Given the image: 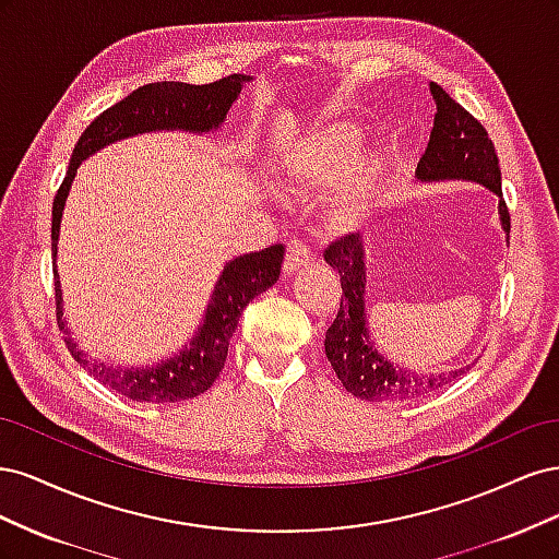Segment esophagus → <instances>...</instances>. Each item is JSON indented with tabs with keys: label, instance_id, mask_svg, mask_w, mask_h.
I'll use <instances>...</instances> for the list:
<instances>
[{
	"label": "esophagus",
	"instance_id": "1",
	"mask_svg": "<svg viewBox=\"0 0 559 559\" xmlns=\"http://www.w3.org/2000/svg\"><path fill=\"white\" fill-rule=\"evenodd\" d=\"M312 261L310 249L302 245V240H292L289 247H286V257H284V273L294 275L296 270H300L302 265H308Z\"/></svg>",
	"mask_w": 559,
	"mask_h": 559
}]
</instances>
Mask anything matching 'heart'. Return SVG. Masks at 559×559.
<instances>
[{
    "label": "heart",
    "mask_w": 559,
    "mask_h": 559,
    "mask_svg": "<svg viewBox=\"0 0 559 559\" xmlns=\"http://www.w3.org/2000/svg\"><path fill=\"white\" fill-rule=\"evenodd\" d=\"M361 134L357 126L333 123L312 132L280 158L282 181L292 191L326 189L341 181L326 205V224L333 233L359 230L384 191V160L357 158Z\"/></svg>",
    "instance_id": "b5f03b06"
}]
</instances>
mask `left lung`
Wrapping results in <instances>:
<instances>
[{
	"instance_id": "left-lung-1",
	"label": "left lung",
	"mask_w": 559,
	"mask_h": 559,
	"mask_svg": "<svg viewBox=\"0 0 559 559\" xmlns=\"http://www.w3.org/2000/svg\"><path fill=\"white\" fill-rule=\"evenodd\" d=\"M436 103L433 128L429 144L417 163L419 181L464 179L483 183L499 195V218L506 235L511 233L509 207L501 198V170L492 140L487 130L462 105L438 86L429 83ZM326 263L341 273V310L326 331V357L349 394L364 401H413L445 386L456 376L466 373L471 366H462L450 373L421 376L408 368L389 364L370 343L366 321V263L364 240L359 235H345L324 251Z\"/></svg>"
}]
</instances>
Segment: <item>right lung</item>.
<instances>
[{"label":"right lung","mask_w":559,"mask_h":559,"mask_svg":"<svg viewBox=\"0 0 559 559\" xmlns=\"http://www.w3.org/2000/svg\"><path fill=\"white\" fill-rule=\"evenodd\" d=\"M251 76L230 74L205 86H193V83L181 81H158L148 83L138 91H132L121 103H116L107 111L99 114L95 121L83 130L79 138L74 154L67 167V175L53 200V226H50V249H53V261L58 257V238L64 200L70 195L74 175L81 160L93 156L95 151L105 148L107 144L121 142L132 134L156 132V130H183V132H212L226 121V114L238 99L240 91ZM284 261V247L273 245L261 251L242 253L224 265V273L212 292L210 306L205 310L202 326L173 359L160 361L148 368H121L109 364H97L88 359L76 345L72 331L67 329V319L62 317V289L60 275H56V312L58 326L64 335L67 349L83 366V370L114 389L130 401L140 403H177L200 396L214 384L222 373L228 357L230 337L238 329L242 310L249 300L270 289L280 277Z\"/></svg>","instance_id":"1"}]
</instances>
